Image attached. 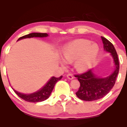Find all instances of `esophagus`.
I'll use <instances>...</instances> for the list:
<instances>
[{
  "label": "esophagus",
  "instance_id": "34e87169",
  "mask_svg": "<svg viewBox=\"0 0 127 127\" xmlns=\"http://www.w3.org/2000/svg\"><path fill=\"white\" fill-rule=\"evenodd\" d=\"M67 78L68 79H73V76L72 74L68 73L67 75Z\"/></svg>",
  "mask_w": 127,
  "mask_h": 127
}]
</instances>
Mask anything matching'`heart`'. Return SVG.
I'll return each mask as SVG.
<instances>
[{
  "label": "heart",
  "instance_id": "b5f03b06",
  "mask_svg": "<svg viewBox=\"0 0 127 127\" xmlns=\"http://www.w3.org/2000/svg\"><path fill=\"white\" fill-rule=\"evenodd\" d=\"M98 52V46L95 43L81 39L76 40L67 46L62 52L63 57L67 62L75 60V66L80 71H84L90 67L97 57ZM65 65V62H62Z\"/></svg>",
  "mask_w": 127,
  "mask_h": 127
}]
</instances>
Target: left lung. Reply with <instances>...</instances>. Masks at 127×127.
<instances>
[{
  "instance_id": "1",
  "label": "left lung",
  "mask_w": 127,
  "mask_h": 127,
  "mask_svg": "<svg viewBox=\"0 0 127 127\" xmlns=\"http://www.w3.org/2000/svg\"><path fill=\"white\" fill-rule=\"evenodd\" d=\"M103 48L106 52H110L115 64V70L113 73L105 78H100L93 73L91 69L82 74L75 75L80 82V87L76 95L79 98L84 101H94L101 98L108 94L114 86L119 70V63L118 54L114 46L105 37H102Z\"/></svg>"
}]
</instances>
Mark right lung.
<instances>
[{
    "label": "right lung",
    "instance_id": "right-lung-1",
    "mask_svg": "<svg viewBox=\"0 0 127 127\" xmlns=\"http://www.w3.org/2000/svg\"><path fill=\"white\" fill-rule=\"evenodd\" d=\"M48 36V34L46 33H32L30 34H27V35L23 36L20 37L18 40L24 39V38H30V37H43ZM63 76H61L59 78H56V77H52L51 79L48 82L47 84L45 85L44 87L38 91L36 93H33V94H23L21 93H18L14 90L15 94H17L18 97L23 99L26 101L28 102H33V103H36V102L43 101L49 98V95H51V93L53 90L54 87L57 81L60 80L62 78Z\"/></svg>",
    "mask_w": 127,
    "mask_h": 127
}]
</instances>
